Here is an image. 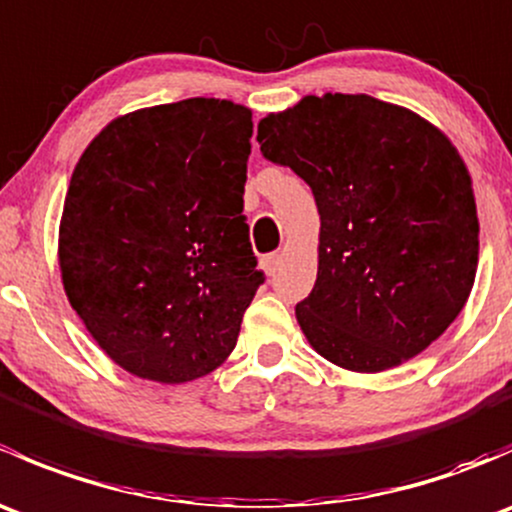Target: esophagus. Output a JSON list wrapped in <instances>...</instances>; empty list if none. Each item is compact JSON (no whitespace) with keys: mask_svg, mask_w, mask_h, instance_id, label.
I'll return each mask as SVG.
<instances>
[{"mask_svg":"<svg viewBox=\"0 0 512 512\" xmlns=\"http://www.w3.org/2000/svg\"><path fill=\"white\" fill-rule=\"evenodd\" d=\"M277 265H280V255H277V252H270V255H262L260 267L267 272V275H275Z\"/></svg>","mask_w":512,"mask_h":512,"instance_id":"esophagus-1","label":"esophagus"}]
</instances>
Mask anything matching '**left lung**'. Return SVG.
Instances as JSON below:
<instances>
[{"label": "left lung", "instance_id": "8db88e82", "mask_svg": "<svg viewBox=\"0 0 512 512\" xmlns=\"http://www.w3.org/2000/svg\"><path fill=\"white\" fill-rule=\"evenodd\" d=\"M262 156L312 188L319 270L297 302L304 337L352 371H384L436 342L471 294L478 215L456 148L366 94L307 96L257 126Z\"/></svg>", "mask_w": 512, "mask_h": 512}]
</instances>
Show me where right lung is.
I'll use <instances>...</instances> for the list:
<instances>
[{"mask_svg":"<svg viewBox=\"0 0 512 512\" xmlns=\"http://www.w3.org/2000/svg\"><path fill=\"white\" fill-rule=\"evenodd\" d=\"M252 113L185 98L108 123L71 175L66 297L118 366L183 384L235 349L257 270L242 193Z\"/></svg>","mask_w":512,"mask_h":512,"instance_id":"obj_1","label":"right lung"}]
</instances>
